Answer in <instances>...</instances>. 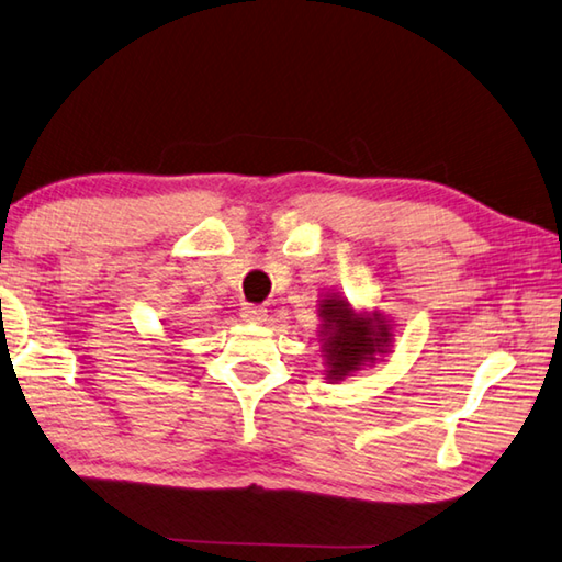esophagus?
<instances>
[{
	"label": "esophagus",
	"mask_w": 562,
	"mask_h": 562,
	"mask_svg": "<svg viewBox=\"0 0 562 562\" xmlns=\"http://www.w3.org/2000/svg\"><path fill=\"white\" fill-rule=\"evenodd\" d=\"M241 318L244 321H251V323H263L266 321V308L251 306V303H246V306L241 308Z\"/></svg>",
	"instance_id": "1"
}]
</instances>
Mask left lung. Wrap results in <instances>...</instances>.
I'll list each match as a JSON object with an SVG mask.
<instances>
[{"label": "left lung", "instance_id": "obj_1", "mask_svg": "<svg viewBox=\"0 0 562 562\" xmlns=\"http://www.w3.org/2000/svg\"><path fill=\"white\" fill-rule=\"evenodd\" d=\"M323 316V352L328 362V378L342 380L360 370L366 362L385 352L390 346V328L378 313L358 316L346 299H326L321 306Z\"/></svg>", "mask_w": 562, "mask_h": 562}]
</instances>
